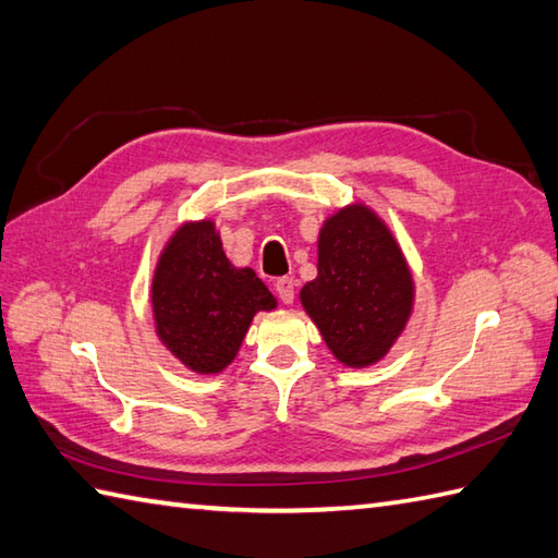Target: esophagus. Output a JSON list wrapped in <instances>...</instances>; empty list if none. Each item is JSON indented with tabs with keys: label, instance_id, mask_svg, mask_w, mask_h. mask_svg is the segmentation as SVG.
Wrapping results in <instances>:
<instances>
[{
	"label": "esophagus",
	"instance_id": "obj_1",
	"mask_svg": "<svg viewBox=\"0 0 558 558\" xmlns=\"http://www.w3.org/2000/svg\"><path fill=\"white\" fill-rule=\"evenodd\" d=\"M293 279L291 277H281V279H277V283H275V291H277V295H279V301L281 303H287V305H291L293 303Z\"/></svg>",
	"mask_w": 558,
	"mask_h": 558
}]
</instances>
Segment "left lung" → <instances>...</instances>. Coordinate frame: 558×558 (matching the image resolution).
<instances>
[{"mask_svg":"<svg viewBox=\"0 0 558 558\" xmlns=\"http://www.w3.org/2000/svg\"><path fill=\"white\" fill-rule=\"evenodd\" d=\"M301 303L339 363H378L407 327L414 279L395 235L366 204L329 216L317 238V277Z\"/></svg>","mask_w":558,"mask_h":558,"instance_id":"8db88e82","label":"left lung"}]
</instances>
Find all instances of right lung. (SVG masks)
Here are the masks:
<instances>
[{
    "instance_id": "1",
    "label": "right lung",
    "mask_w": 558,
    "mask_h": 558,
    "mask_svg": "<svg viewBox=\"0 0 558 558\" xmlns=\"http://www.w3.org/2000/svg\"><path fill=\"white\" fill-rule=\"evenodd\" d=\"M277 299L250 267L229 263L214 221H187L170 235L151 279L156 335L199 375L221 373L235 359L255 313Z\"/></svg>"
}]
</instances>
